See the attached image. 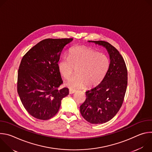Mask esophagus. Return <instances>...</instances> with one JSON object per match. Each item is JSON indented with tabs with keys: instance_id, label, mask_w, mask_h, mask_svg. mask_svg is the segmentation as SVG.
Returning a JSON list of instances; mask_svg holds the SVG:
<instances>
[{
	"instance_id": "obj_1",
	"label": "esophagus",
	"mask_w": 152,
	"mask_h": 152,
	"mask_svg": "<svg viewBox=\"0 0 152 152\" xmlns=\"http://www.w3.org/2000/svg\"><path fill=\"white\" fill-rule=\"evenodd\" d=\"M75 92H76V90H73V89H70V90H69V93H70V94H73V93H75Z\"/></svg>"
}]
</instances>
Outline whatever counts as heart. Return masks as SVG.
Listing matches in <instances>:
<instances>
[{"label":"heart","instance_id":"b5f03b06","mask_svg":"<svg viewBox=\"0 0 152 152\" xmlns=\"http://www.w3.org/2000/svg\"><path fill=\"white\" fill-rule=\"evenodd\" d=\"M110 66V59L106 55L83 46H75L64 56L58 63L59 73L68 79L75 72L76 74L70 77L66 85L70 88H79L85 85L93 87L105 77Z\"/></svg>","mask_w":152,"mask_h":152}]
</instances>
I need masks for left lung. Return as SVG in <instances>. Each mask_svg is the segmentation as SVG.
<instances>
[{"instance_id":"1","label":"left lung","mask_w":152,"mask_h":152,"mask_svg":"<svg viewBox=\"0 0 152 152\" xmlns=\"http://www.w3.org/2000/svg\"><path fill=\"white\" fill-rule=\"evenodd\" d=\"M88 42L102 46L107 50L110 66L102 81L86 91V98L80 106V112L88 122L102 124L111 120L120 109L127 88V72L122 56L109 42Z\"/></svg>"}]
</instances>
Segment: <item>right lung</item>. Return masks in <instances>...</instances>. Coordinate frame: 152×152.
I'll list each match as a JSON object with an SVG mask.
<instances>
[{
  "instance_id": "right-lung-1",
  "label": "right lung",
  "mask_w": 152,
  "mask_h": 152,
  "mask_svg": "<svg viewBox=\"0 0 152 152\" xmlns=\"http://www.w3.org/2000/svg\"><path fill=\"white\" fill-rule=\"evenodd\" d=\"M73 38L43 39L23 57L17 77V92L23 106L32 117L46 120L58 112L69 89L58 88L63 81L58 62L61 52Z\"/></svg>"
}]
</instances>
